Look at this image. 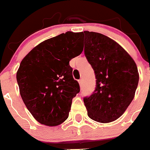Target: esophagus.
I'll return each instance as SVG.
<instances>
[{
    "label": "esophagus",
    "mask_w": 150,
    "mask_h": 150,
    "mask_svg": "<svg viewBox=\"0 0 150 150\" xmlns=\"http://www.w3.org/2000/svg\"><path fill=\"white\" fill-rule=\"evenodd\" d=\"M78 83H79V84H80V86H82V84H83V80L82 79H80V80H78Z\"/></svg>",
    "instance_id": "esophagus-1"
}]
</instances>
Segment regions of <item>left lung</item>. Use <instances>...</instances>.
I'll return each mask as SVG.
<instances>
[{
  "label": "left lung",
  "mask_w": 150,
  "mask_h": 150,
  "mask_svg": "<svg viewBox=\"0 0 150 150\" xmlns=\"http://www.w3.org/2000/svg\"><path fill=\"white\" fill-rule=\"evenodd\" d=\"M84 53L95 72L96 88L83 102L87 114L100 123L120 118L135 97L139 80L136 62L117 42L85 30Z\"/></svg>",
  "instance_id": "8db88e82"
}]
</instances>
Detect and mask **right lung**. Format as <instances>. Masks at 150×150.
<instances>
[{
    "label": "right lung",
    "instance_id": "obj_1",
    "mask_svg": "<svg viewBox=\"0 0 150 150\" xmlns=\"http://www.w3.org/2000/svg\"><path fill=\"white\" fill-rule=\"evenodd\" d=\"M81 42L82 32L67 31L40 43L22 60L17 72L20 94L38 122L53 127L69 117L80 91L69 63L82 53Z\"/></svg>",
    "mask_w": 150,
    "mask_h": 150
}]
</instances>
